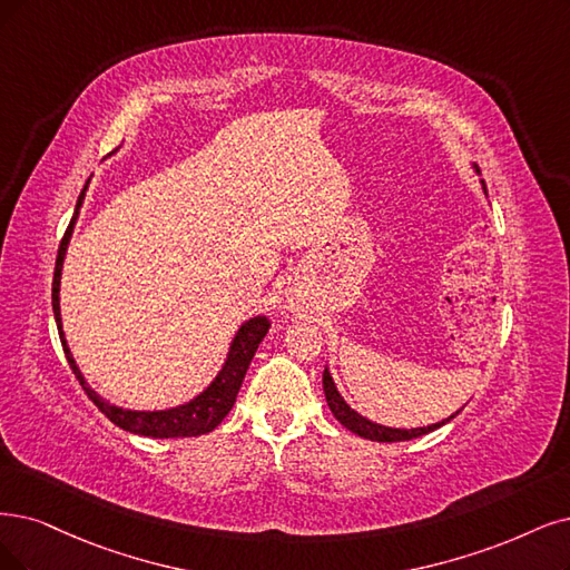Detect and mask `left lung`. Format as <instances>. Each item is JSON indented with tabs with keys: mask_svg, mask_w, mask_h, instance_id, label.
<instances>
[{
	"mask_svg": "<svg viewBox=\"0 0 570 570\" xmlns=\"http://www.w3.org/2000/svg\"><path fill=\"white\" fill-rule=\"evenodd\" d=\"M487 189V187H483ZM324 394H326V402H328V409L333 411V415L341 420V423L350 430V432H354V434H360V436H364V439H373V441H385V444H392V441H409V439H415V436H423V434H428V432H432V430H436V428H441V425H446L451 417H455V415H451V417H446L444 423H436V425H430V428H417V430H392V428H383V425H375V423H371V420H366V417H362L360 413H354L345 402H343V396L338 394V390H335V385H333V381H331V373H328V368H324Z\"/></svg>",
	"mask_w": 570,
	"mask_h": 570,
	"instance_id": "1",
	"label": "left lung"
}]
</instances>
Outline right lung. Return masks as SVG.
<instances>
[{
    "label": "right lung",
    "mask_w": 570,
    "mask_h": 570,
    "mask_svg": "<svg viewBox=\"0 0 570 570\" xmlns=\"http://www.w3.org/2000/svg\"><path fill=\"white\" fill-rule=\"evenodd\" d=\"M83 199V189L77 199V208H75V216L66 229V235L60 239L58 246V256H56V272H53V288H51V301H53V314H56V324H58V335H60V343H62V352L68 356V364L72 368V373L77 375V381L81 385V390L87 392V396L91 402L100 409V413L108 415L112 423L126 432H134V434H142V436H155V439H174V436H199L206 434L214 428H218L223 423V417L229 413V409L235 406L237 402V392L244 383V375L248 371V364L253 360V354H256L261 341L265 338V333L269 331V320L265 317H253L248 320L239 333L235 343H232L229 350V360L223 366L220 375L214 381L204 394H199L195 402H189L185 406L171 409V411H155V413H145V411H124L117 409L112 404L105 402L102 396H98L87 381H83L72 354L68 350L66 343V335H62V326H60V307H58V286H60V269H62V256H66L68 250V242L72 235V227L79 214V206Z\"/></svg>",
    "instance_id": "1"
}]
</instances>
